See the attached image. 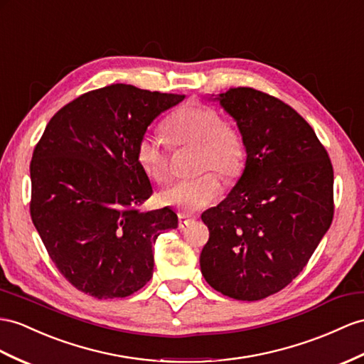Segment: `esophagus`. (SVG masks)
<instances>
[{
  "label": "esophagus",
  "mask_w": 364,
  "mask_h": 364,
  "mask_svg": "<svg viewBox=\"0 0 364 364\" xmlns=\"http://www.w3.org/2000/svg\"><path fill=\"white\" fill-rule=\"evenodd\" d=\"M192 223H193V218L186 217V215H183V213H180V215H178V228L180 229L188 228L189 225H192Z\"/></svg>",
  "instance_id": "1"
}]
</instances>
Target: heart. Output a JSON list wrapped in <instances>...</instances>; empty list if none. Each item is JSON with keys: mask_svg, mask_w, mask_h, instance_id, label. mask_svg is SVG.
I'll use <instances>...</instances> for the list:
<instances>
[{"mask_svg": "<svg viewBox=\"0 0 364 364\" xmlns=\"http://www.w3.org/2000/svg\"><path fill=\"white\" fill-rule=\"evenodd\" d=\"M164 134L173 146H195V172L217 171L223 178L232 180L243 171L245 143L238 130L226 123H220L215 110L191 102L178 109L163 124ZM135 156L139 167L156 183L171 178L169 154L161 139L144 134L138 139ZM221 193L218 176L212 172L200 173L173 184L163 193V203L184 213H195L215 201Z\"/></svg>", "mask_w": 364, "mask_h": 364, "instance_id": "obj_1", "label": "heart"}]
</instances>
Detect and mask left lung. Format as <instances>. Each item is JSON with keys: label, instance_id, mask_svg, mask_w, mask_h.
<instances>
[{"label": "left lung", "instance_id": "8db88e82", "mask_svg": "<svg viewBox=\"0 0 364 364\" xmlns=\"http://www.w3.org/2000/svg\"><path fill=\"white\" fill-rule=\"evenodd\" d=\"M237 123L246 164L218 206L200 266L223 295L255 301L282 291L303 271L331 228L333 171L314 129L275 97L252 87L209 95Z\"/></svg>", "mask_w": 364, "mask_h": 364}]
</instances>
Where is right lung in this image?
I'll use <instances>...</instances> for the list:
<instances>
[{"label":"right lung","instance_id":"obj_1","mask_svg":"<svg viewBox=\"0 0 364 364\" xmlns=\"http://www.w3.org/2000/svg\"><path fill=\"white\" fill-rule=\"evenodd\" d=\"M184 95L112 85L52 117L31 163V215L58 271L78 291L123 298L154 274V245L178 226L171 208L139 212L152 195L135 149Z\"/></svg>","mask_w":364,"mask_h":364}]
</instances>
